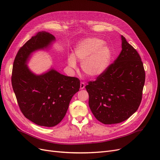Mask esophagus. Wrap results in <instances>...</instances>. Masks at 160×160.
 Segmentation results:
<instances>
[{
	"label": "esophagus",
	"instance_id": "34e87169",
	"mask_svg": "<svg viewBox=\"0 0 160 160\" xmlns=\"http://www.w3.org/2000/svg\"><path fill=\"white\" fill-rule=\"evenodd\" d=\"M85 82H81V83H80V89H83L85 88Z\"/></svg>",
	"mask_w": 160,
	"mask_h": 160
}]
</instances>
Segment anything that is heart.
Here are the masks:
<instances>
[{"label":"heart","mask_w":160,"mask_h":160,"mask_svg":"<svg viewBox=\"0 0 160 160\" xmlns=\"http://www.w3.org/2000/svg\"><path fill=\"white\" fill-rule=\"evenodd\" d=\"M105 42L98 38H87L77 45L74 55L81 62V69L89 77L95 78L103 74L108 69L111 59L109 48L104 45ZM68 64L76 67V60L72 55L68 57Z\"/></svg>","instance_id":"obj_1"}]
</instances>
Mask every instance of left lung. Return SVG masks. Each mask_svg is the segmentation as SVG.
Segmentation results:
<instances>
[{"label": "left lung", "instance_id": "8db88e82", "mask_svg": "<svg viewBox=\"0 0 160 160\" xmlns=\"http://www.w3.org/2000/svg\"><path fill=\"white\" fill-rule=\"evenodd\" d=\"M118 57L103 74L85 86L89 105L95 118L104 124L128 119L141 103L146 74L141 57L123 36Z\"/></svg>", "mask_w": 160, "mask_h": 160}]
</instances>
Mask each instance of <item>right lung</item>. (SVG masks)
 Wrapping results in <instances>:
<instances>
[{
	"mask_svg": "<svg viewBox=\"0 0 160 160\" xmlns=\"http://www.w3.org/2000/svg\"><path fill=\"white\" fill-rule=\"evenodd\" d=\"M55 41L49 32H37L18 50L13 62L11 81L19 108L26 118L40 126L59 124L80 88L77 77L62 75L52 68L36 75L27 67L33 52L49 49Z\"/></svg>",
	"mask_w": 160,
	"mask_h": 160,
	"instance_id": "add662e5",
	"label": "right lung"
}]
</instances>
